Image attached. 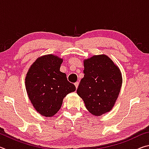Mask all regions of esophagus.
Here are the masks:
<instances>
[{"label":"esophagus","instance_id":"1","mask_svg":"<svg viewBox=\"0 0 149 149\" xmlns=\"http://www.w3.org/2000/svg\"><path fill=\"white\" fill-rule=\"evenodd\" d=\"M74 85H75V87H76V89H77V87H78V86H79V82H76V83H75L74 84Z\"/></svg>","mask_w":149,"mask_h":149}]
</instances>
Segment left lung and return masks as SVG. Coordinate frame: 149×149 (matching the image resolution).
<instances>
[{
  "mask_svg": "<svg viewBox=\"0 0 149 149\" xmlns=\"http://www.w3.org/2000/svg\"><path fill=\"white\" fill-rule=\"evenodd\" d=\"M84 62L85 75L77 93L91 114L99 116L114 106L122 87V74L105 54L95 55Z\"/></svg>",
  "mask_w": 149,
  "mask_h": 149,
  "instance_id": "left-lung-1",
  "label": "left lung"
}]
</instances>
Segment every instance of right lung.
<instances>
[{
	"mask_svg": "<svg viewBox=\"0 0 149 149\" xmlns=\"http://www.w3.org/2000/svg\"><path fill=\"white\" fill-rule=\"evenodd\" d=\"M62 58L52 54L39 57L33 63L26 77V87L29 100L37 112L45 117L56 114L75 85L60 71Z\"/></svg>",
	"mask_w": 149,
	"mask_h": 149,
	"instance_id": "right-lung-1",
	"label": "right lung"
}]
</instances>
